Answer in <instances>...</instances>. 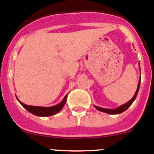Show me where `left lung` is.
Here are the masks:
<instances>
[{
    "label": "left lung",
    "mask_w": 154,
    "mask_h": 154,
    "mask_svg": "<svg viewBox=\"0 0 154 154\" xmlns=\"http://www.w3.org/2000/svg\"><path fill=\"white\" fill-rule=\"evenodd\" d=\"M139 67H140V63H139ZM140 80H141V72H140V79H139V82H138L137 88V91H136V93H135V94H134V96L133 97L132 99L130 100L128 102H127V103H124V104L118 106V107L116 108V109H106V108L99 107V106H95V108H96L97 110H99V111L104 112V113H108V114H119V113H123L124 111L127 110V109L129 108V106H131V105L133 103V102L135 100L136 97H137V96L138 91H139L140 86Z\"/></svg>",
    "instance_id": "8db88e82"
}]
</instances>
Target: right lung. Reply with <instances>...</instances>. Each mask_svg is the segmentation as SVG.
Segmentation results:
<instances>
[{
  "mask_svg": "<svg viewBox=\"0 0 154 154\" xmlns=\"http://www.w3.org/2000/svg\"><path fill=\"white\" fill-rule=\"evenodd\" d=\"M67 97V94L64 97V98L62 100V101L60 102V103H59L58 104L54 105V106H30V105L24 104L23 103L20 102L17 98V100L19 101V103H20L23 107L25 108L27 111L30 112V113L36 115V116H38V117H49V116H52V115L56 114V113H57L58 112L60 111V110H62V108L64 106L65 103H66Z\"/></svg>",
  "mask_w": 154,
  "mask_h": 154,
  "instance_id": "right-lung-1",
  "label": "right lung"
}]
</instances>
